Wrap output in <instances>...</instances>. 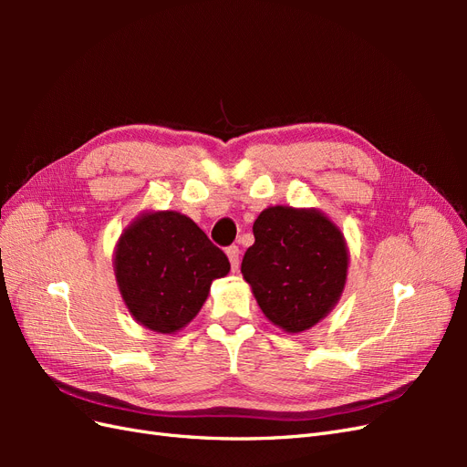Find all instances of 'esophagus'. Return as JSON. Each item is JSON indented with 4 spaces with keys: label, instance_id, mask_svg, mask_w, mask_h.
I'll return each instance as SVG.
<instances>
[{
    "label": "esophagus",
    "instance_id": "esophagus-1",
    "mask_svg": "<svg viewBox=\"0 0 467 467\" xmlns=\"http://www.w3.org/2000/svg\"><path fill=\"white\" fill-rule=\"evenodd\" d=\"M225 253H228V259L232 263V271H237V266H239V247L232 245V247L225 249Z\"/></svg>",
    "mask_w": 467,
    "mask_h": 467
}]
</instances>
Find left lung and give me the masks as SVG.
<instances>
[{
  "label": "left lung",
  "instance_id": "obj_1",
  "mask_svg": "<svg viewBox=\"0 0 467 467\" xmlns=\"http://www.w3.org/2000/svg\"><path fill=\"white\" fill-rule=\"evenodd\" d=\"M242 275L265 317L286 333L314 327L341 300L348 247L317 208L268 206L253 223Z\"/></svg>",
  "mask_w": 467,
  "mask_h": 467
}]
</instances>
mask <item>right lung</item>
Segmentation results:
<instances>
[{"instance_id":"right-lung-1","label":"right lung","mask_w":467,"mask_h":467,"mask_svg":"<svg viewBox=\"0 0 467 467\" xmlns=\"http://www.w3.org/2000/svg\"><path fill=\"white\" fill-rule=\"evenodd\" d=\"M112 266L130 316L163 335L187 327L204 306L212 280L230 273L223 251L175 210L140 212L120 234Z\"/></svg>"}]
</instances>
